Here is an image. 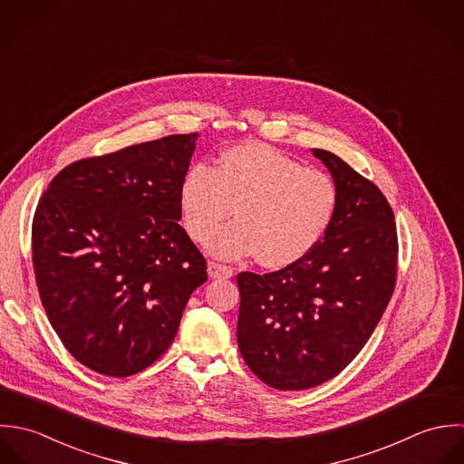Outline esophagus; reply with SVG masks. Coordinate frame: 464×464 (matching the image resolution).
<instances>
[{"label":"esophagus","mask_w":464,"mask_h":464,"mask_svg":"<svg viewBox=\"0 0 464 464\" xmlns=\"http://www.w3.org/2000/svg\"><path fill=\"white\" fill-rule=\"evenodd\" d=\"M208 275H209V278H231L233 276V267L218 264V262H209L208 264Z\"/></svg>","instance_id":"1"}]
</instances>
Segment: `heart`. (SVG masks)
I'll return each mask as SVG.
<instances>
[{"mask_svg":"<svg viewBox=\"0 0 464 464\" xmlns=\"http://www.w3.org/2000/svg\"><path fill=\"white\" fill-rule=\"evenodd\" d=\"M339 206V186L321 170L260 143L227 149L215 169L186 172L179 211L186 233L206 242L235 208L237 222L209 240L226 258L256 255L266 267L306 256L328 231Z\"/></svg>","mask_w":464,"mask_h":464,"instance_id":"obj_1","label":"heart"}]
</instances>
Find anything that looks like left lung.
<instances>
[{
	"instance_id": "left-lung-1",
	"label": "left lung",
	"mask_w": 464,
	"mask_h": 464,
	"mask_svg": "<svg viewBox=\"0 0 464 464\" xmlns=\"http://www.w3.org/2000/svg\"><path fill=\"white\" fill-rule=\"evenodd\" d=\"M339 186L323 240L269 275L240 273V353L262 382L301 391L337 376L364 348L396 283L398 237L380 188L339 156L312 149Z\"/></svg>"
}]
</instances>
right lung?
<instances>
[{"instance_id": "1", "label": "right lung", "mask_w": 464, "mask_h": 464, "mask_svg": "<svg viewBox=\"0 0 464 464\" xmlns=\"http://www.w3.org/2000/svg\"><path fill=\"white\" fill-rule=\"evenodd\" d=\"M197 132L63 169L32 224L46 315L66 350L105 376H130L172 344L206 260L179 226Z\"/></svg>"}]
</instances>
